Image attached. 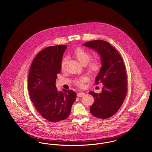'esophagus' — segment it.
I'll list each match as a JSON object with an SVG mask.
<instances>
[{
	"mask_svg": "<svg viewBox=\"0 0 152 152\" xmlns=\"http://www.w3.org/2000/svg\"><path fill=\"white\" fill-rule=\"evenodd\" d=\"M85 95V93L84 92H79L77 94V96L78 97H83V96H84Z\"/></svg>",
	"mask_w": 152,
	"mask_h": 152,
	"instance_id": "esophagus-1",
	"label": "esophagus"
}]
</instances>
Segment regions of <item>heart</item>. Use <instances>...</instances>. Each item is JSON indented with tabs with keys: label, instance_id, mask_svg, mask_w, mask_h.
<instances>
[{
	"label": "heart",
	"instance_id": "b5f03b06",
	"mask_svg": "<svg viewBox=\"0 0 152 152\" xmlns=\"http://www.w3.org/2000/svg\"><path fill=\"white\" fill-rule=\"evenodd\" d=\"M74 56L80 63L83 64H87L91 58V54L87 50L83 48H77L74 51ZM66 62V58H64L61 62V68L65 67ZM101 67V63L99 60H94L89 64V69L92 72L96 73L100 71ZM88 80L86 76H82L75 80V84L79 87L84 86V83Z\"/></svg>",
	"mask_w": 152,
	"mask_h": 152
}]
</instances>
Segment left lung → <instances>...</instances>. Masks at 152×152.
Instances as JSON below:
<instances>
[{
    "label": "left lung",
    "mask_w": 152,
    "mask_h": 152,
    "mask_svg": "<svg viewBox=\"0 0 152 152\" xmlns=\"http://www.w3.org/2000/svg\"><path fill=\"white\" fill-rule=\"evenodd\" d=\"M83 45L94 50L100 55L101 67L95 83L103 84L102 91L89 92L94 97L90 112L99 118H108L114 115L121 107L127 92L126 73L123 60L110 44L101 40L88 42Z\"/></svg>",
    "instance_id": "obj_1"
}]
</instances>
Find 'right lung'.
I'll use <instances>...</instances> for the list:
<instances>
[{
  "label": "right lung",
  "instance_id": "right-lung-1",
  "mask_svg": "<svg viewBox=\"0 0 152 152\" xmlns=\"http://www.w3.org/2000/svg\"><path fill=\"white\" fill-rule=\"evenodd\" d=\"M66 45H54L40 51L29 69L28 89L31 100L38 112L47 120L56 123L69 116L76 94L56 87L57 74L61 71Z\"/></svg>",
  "mask_w": 152,
  "mask_h": 152
}]
</instances>
